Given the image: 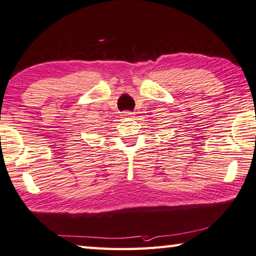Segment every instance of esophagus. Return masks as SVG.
<instances>
[{"instance_id":"esophagus-1","label":"esophagus","mask_w":256,"mask_h":256,"mask_svg":"<svg viewBox=\"0 0 256 256\" xmlns=\"http://www.w3.org/2000/svg\"><path fill=\"white\" fill-rule=\"evenodd\" d=\"M122 116H132V112H129V111H124Z\"/></svg>"}]
</instances>
